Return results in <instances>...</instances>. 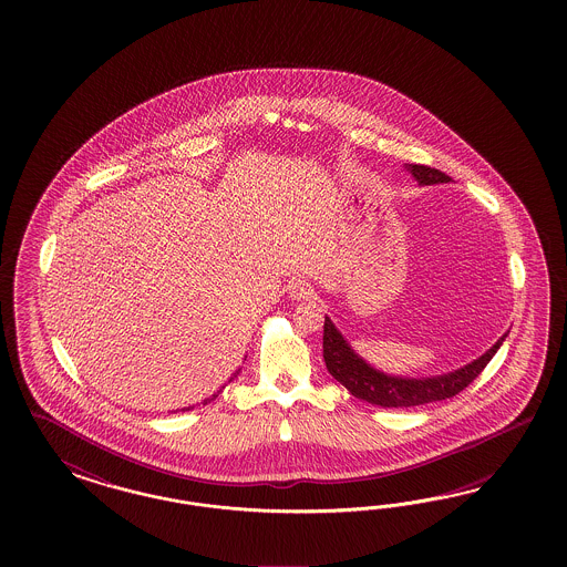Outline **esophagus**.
<instances>
[{
  "mask_svg": "<svg viewBox=\"0 0 567 567\" xmlns=\"http://www.w3.org/2000/svg\"><path fill=\"white\" fill-rule=\"evenodd\" d=\"M289 295H291L292 301H301V299H309L313 295V289L306 280H295L289 287Z\"/></svg>",
  "mask_w": 567,
  "mask_h": 567,
  "instance_id": "esophagus-1",
  "label": "esophagus"
}]
</instances>
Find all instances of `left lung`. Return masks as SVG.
I'll return each instance as SVG.
<instances>
[{"mask_svg": "<svg viewBox=\"0 0 567 567\" xmlns=\"http://www.w3.org/2000/svg\"><path fill=\"white\" fill-rule=\"evenodd\" d=\"M405 168L412 172L413 178L420 185H441L451 181L445 172L429 168V166L405 164ZM505 337L507 332L486 353H482L478 360L470 361L464 368L446 372L441 377H391L360 358L327 316L324 318V361H327L328 372L337 378L351 395L380 408H415V405L443 401L462 393L465 386L486 368V363L493 360Z\"/></svg>", "mask_w": 567, "mask_h": 567, "instance_id": "1", "label": "left lung"}]
</instances>
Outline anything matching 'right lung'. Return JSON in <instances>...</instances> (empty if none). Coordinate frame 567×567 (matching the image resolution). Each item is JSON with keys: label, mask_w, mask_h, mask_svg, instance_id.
<instances>
[{"label": "right lung", "mask_w": 567, "mask_h": 567, "mask_svg": "<svg viewBox=\"0 0 567 567\" xmlns=\"http://www.w3.org/2000/svg\"><path fill=\"white\" fill-rule=\"evenodd\" d=\"M237 374H239V370H237V372H235V374H233V377L228 378V382H230V380H235V378H237ZM224 386H226V384H224ZM224 386H220V391H216V393H214V395L207 396V399H204V405H206V403H209V401H214V399H216V396L220 395V393H223ZM189 410H193V408H183V410H181V412H189Z\"/></svg>", "instance_id": "right-lung-1"}]
</instances>
